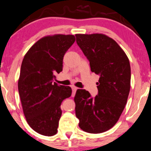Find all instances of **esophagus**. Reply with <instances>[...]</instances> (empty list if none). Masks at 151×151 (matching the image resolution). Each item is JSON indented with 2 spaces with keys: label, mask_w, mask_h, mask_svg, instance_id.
Wrapping results in <instances>:
<instances>
[{
  "label": "esophagus",
  "mask_w": 151,
  "mask_h": 151,
  "mask_svg": "<svg viewBox=\"0 0 151 151\" xmlns=\"http://www.w3.org/2000/svg\"><path fill=\"white\" fill-rule=\"evenodd\" d=\"M76 90H77V88H76V87H72V96H75Z\"/></svg>",
  "instance_id": "34e87169"
}]
</instances>
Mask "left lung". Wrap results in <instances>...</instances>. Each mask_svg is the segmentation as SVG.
<instances>
[{"mask_svg":"<svg viewBox=\"0 0 151 151\" xmlns=\"http://www.w3.org/2000/svg\"><path fill=\"white\" fill-rule=\"evenodd\" d=\"M76 42L99 76L95 98L85 89L74 97L79 127L89 133H101L117 122L130 90L131 70L127 55L113 39L103 34L76 35Z\"/></svg>","mask_w":151,"mask_h":151,"instance_id":"left-lung-1","label":"left lung"}]
</instances>
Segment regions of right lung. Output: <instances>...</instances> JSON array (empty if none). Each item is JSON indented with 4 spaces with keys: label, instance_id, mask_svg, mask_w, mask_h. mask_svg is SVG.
I'll return each instance as SVG.
<instances>
[{
    "label": "right lung",
    "instance_id": "right-lung-1",
    "mask_svg": "<svg viewBox=\"0 0 151 151\" xmlns=\"http://www.w3.org/2000/svg\"><path fill=\"white\" fill-rule=\"evenodd\" d=\"M75 41L72 35L45 36L32 45L22 61L18 81L22 109L29 125L42 135L57 133L61 103L72 93L70 86L53 81L63 70L64 55Z\"/></svg>",
    "mask_w": 151,
    "mask_h": 151
}]
</instances>
